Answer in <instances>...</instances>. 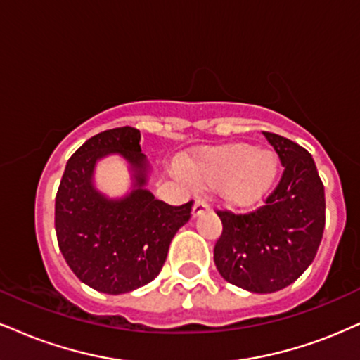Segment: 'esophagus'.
<instances>
[{
	"label": "esophagus",
	"mask_w": 360,
	"mask_h": 360,
	"mask_svg": "<svg viewBox=\"0 0 360 360\" xmlns=\"http://www.w3.org/2000/svg\"><path fill=\"white\" fill-rule=\"evenodd\" d=\"M208 210H210L208 203L205 200H202V198H198V200L193 203L192 217H193V219H197V217H200L202 214H205V212H208Z\"/></svg>",
	"instance_id": "obj_1"
}]
</instances>
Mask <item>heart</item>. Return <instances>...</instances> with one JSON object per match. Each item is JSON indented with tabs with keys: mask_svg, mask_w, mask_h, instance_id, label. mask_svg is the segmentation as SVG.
Masks as SVG:
<instances>
[{
	"mask_svg": "<svg viewBox=\"0 0 360 360\" xmlns=\"http://www.w3.org/2000/svg\"><path fill=\"white\" fill-rule=\"evenodd\" d=\"M281 158L272 148L250 143L208 146L181 163V172L195 185L220 187L221 198L235 208H250L272 190Z\"/></svg>",
	"mask_w": 360,
	"mask_h": 360,
	"instance_id": "heart-1",
	"label": "heart"
}]
</instances>
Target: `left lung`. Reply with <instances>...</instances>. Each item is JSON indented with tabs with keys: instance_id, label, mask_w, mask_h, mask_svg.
Listing matches in <instances>:
<instances>
[{
	"instance_id": "obj_1",
	"label": "left lung",
	"mask_w": 360,
	"mask_h": 360,
	"mask_svg": "<svg viewBox=\"0 0 360 360\" xmlns=\"http://www.w3.org/2000/svg\"><path fill=\"white\" fill-rule=\"evenodd\" d=\"M283 165L265 205L247 215L217 212L224 225L214 260L221 277L255 294L295 282L316 259L326 227V197L316 162L295 141L264 131Z\"/></svg>"
}]
</instances>
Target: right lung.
Here are the masks:
<instances>
[{
  "instance_id": "1",
  "label": "right lung",
  "mask_w": 360,
  "mask_h": 360,
  "mask_svg": "<svg viewBox=\"0 0 360 360\" xmlns=\"http://www.w3.org/2000/svg\"><path fill=\"white\" fill-rule=\"evenodd\" d=\"M140 139V130L131 127L91 136L68 160L56 193L61 254L79 281L103 294H127L152 282L192 212V202L167 205L146 188L152 168ZM108 154L125 159L132 175V190L120 199L94 187L96 163Z\"/></svg>"
}]
</instances>
